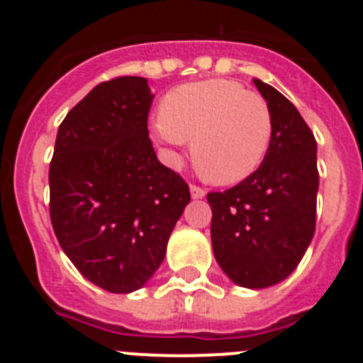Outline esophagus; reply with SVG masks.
I'll use <instances>...</instances> for the list:
<instances>
[{"label": "esophagus", "instance_id": "34e87169", "mask_svg": "<svg viewBox=\"0 0 363 363\" xmlns=\"http://www.w3.org/2000/svg\"><path fill=\"white\" fill-rule=\"evenodd\" d=\"M191 194H192V198H194V200H198V198H203L205 196V189H201L200 185H196V184H192L191 185Z\"/></svg>", "mask_w": 363, "mask_h": 363}]
</instances>
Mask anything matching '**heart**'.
<instances>
[{
    "label": "heart",
    "instance_id": "1",
    "mask_svg": "<svg viewBox=\"0 0 363 363\" xmlns=\"http://www.w3.org/2000/svg\"><path fill=\"white\" fill-rule=\"evenodd\" d=\"M156 133L169 143L191 140V158L203 179L242 182L259 167L272 138L267 99L230 79L185 83L160 101Z\"/></svg>",
    "mask_w": 363,
    "mask_h": 363
}]
</instances>
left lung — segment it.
I'll use <instances>...</instances> for the list:
<instances>
[{"label":"left lung","mask_w":363,"mask_h":363,"mask_svg":"<svg viewBox=\"0 0 363 363\" xmlns=\"http://www.w3.org/2000/svg\"><path fill=\"white\" fill-rule=\"evenodd\" d=\"M272 114L262 165L223 192H209L216 262L234 284L264 289L300 264L316 227V140L298 108L274 86L255 79Z\"/></svg>","instance_id":"obj_1"}]
</instances>
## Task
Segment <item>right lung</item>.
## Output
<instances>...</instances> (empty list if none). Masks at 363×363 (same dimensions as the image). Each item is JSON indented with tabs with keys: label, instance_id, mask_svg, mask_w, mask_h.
<instances>
[{
	"label": "right lung",
	"instance_id": "1",
	"mask_svg": "<svg viewBox=\"0 0 363 363\" xmlns=\"http://www.w3.org/2000/svg\"><path fill=\"white\" fill-rule=\"evenodd\" d=\"M150 105L145 78L99 83L62 121L50 160L54 234L83 277L108 293L145 285L191 201L187 182L156 158Z\"/></svg>",
	"mask_w": 363,
	"mask_h": 363
}]
</instances>
